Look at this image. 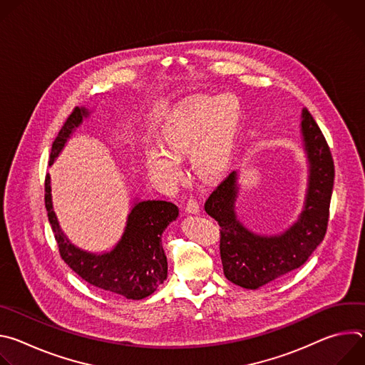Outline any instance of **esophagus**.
I'll return each instance as SVG.
<instances>
[{
	"mask_svg": "<svg viewBox=\"0 0 365 365\" xmlns=\"http://www.w3.org/2000/svg\"><path fill=\"white\" fill-rule=\"evenodd\" d=\"M186 211L189 214H197L199 212V203L196 199H189L186 202Z\"/></svg>",
	"mask_w": 365,
	"mask_h": 365,
	"instance_id": "1",
	"label": "esophagus"
}]
</instances>
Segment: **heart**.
Segmentation results:
<instances>
[{
    "label": "heart",
    "mask_w": 365,
    "mask_h": 365,
    "mask_svg": "<svg viewBox=\"0 0 365 365\" xmlns=\"http://www.w3.org/2000/svg\"><path fill=\"white\" fill-rule=\"evenodd\" d=\"M240 103L234 95H199L185 101L162 128L163 144L144 150L150 176L163 187H176L183 179L182 158L189 154L190 166L200 179H215L232 159Z\"/></svg>",
    "instance_id": "obj_1"
}]
</instances>
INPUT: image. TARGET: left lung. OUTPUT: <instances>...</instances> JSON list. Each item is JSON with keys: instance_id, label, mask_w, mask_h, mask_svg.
<instances>
[{"instance_id": "left-lung-1", "label": "left lung", "mask_w": 365, "mask_h": 365, "mask_svg": "<svg viewBox=\"0 0 365 365\" xmlns=\"http://www.w3.org/2000/svg\"><path fill=\"white\" fill-rule=\"evenodd\" d=\"M300 131L309 176L297 221L277 235H258L235 214L238 173H230L205 202V211L220 225V252L225 277L244 289H258L296 269L322 242L328 221L335 168L328 143L310 113L303 108Z\"/></svg>"}]
</instances>
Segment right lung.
Here are the masks:
<instances>
[{
  "label": "right lung",
  "instance_id": "obj_1",
  "mask_svg": "<svg viewBox=\"0 0 365 365\" xmlns=\"http://www.w3.org/2000/svg\"><path fill=\"white\" fill-rule=\"evenodd\" d=\"M89 117V110L76 107L61 128L51 145V166L63 150L68 138ZM44 203L51 230L55 232L63 262L85 282L127 299L140 300L162 284L168 277V258L162 234L179 215V207L168 200H137L127 218L121 240L107 252H88L73 245L63 234L51 203L50 176L44 180Z\"/></svg>",
  "mask_w": 365,
  "mask_h": 365
}]
</instances>
